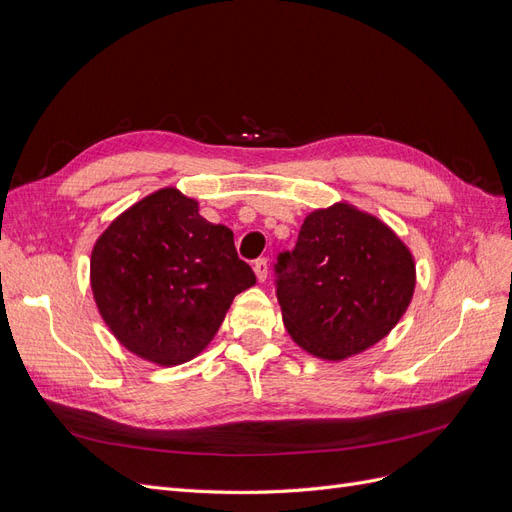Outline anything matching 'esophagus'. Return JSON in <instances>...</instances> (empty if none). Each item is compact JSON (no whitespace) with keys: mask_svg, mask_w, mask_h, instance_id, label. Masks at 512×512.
<instances>
[{"mask_svg":"<svg viewBox=\"0 0 512 512\" xmlns=\"http://www.w3.org/2000/svg\"><path fill=\"white\" fill-rule=\"evenodd\" d=\"M254 273H256V277H258V282H265V280H267V273H269V262H267V258L254 260Z\"/></svg>","mask_w":512,"mask_h":512,"instance_id":"esophagus-1","label":"esophagus"}]
</instances>
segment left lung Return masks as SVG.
<instances>
[{"label": "left lung", "mask_w": 512, "mask_h": 512, "mask_svg": "<svg viewBox=\"0 0 512 512\" xmlns=\"http://www.w3.org/2000/svg\"><path fill=\"white\" fill-rule=\"evenodd\" d=\"M273 271L288 333L329 361L389 335L416 284L408 247L374 215L346 203L309 213L294 250L277 254Z\"/></svg>", "instance_id": "8db88e82"}]
</instances>
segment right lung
Masks as SVG:
<instances>
[{"instance_id": "1", "label": "right lung", "mask_w": 512, "mask_h": 512, "mask_svg": "<svg viewBox=\"0 0 512 512\" xmlns=\"http://www.w3.org/2000/svg\"><path fill=\"white\" fill-rule=\"evenodd\" d=\"M254 284L232 230L200 218L196 200L175 188L121 213L91 252V290L108 329L166 367L205 350L232 299Z\"/></svg>"}]
</instances>
